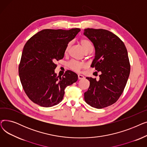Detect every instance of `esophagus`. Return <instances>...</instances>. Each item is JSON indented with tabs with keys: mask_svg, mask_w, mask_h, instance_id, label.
<instances>
[{
	"mask_svg": "<svg viewBox=\"0 0 147 147\" xmlns=\"http://www.w3.org/2000/svg\"><path fill=\"white\" fill-rule=\"evenodd\" d=\"M78 79L79 80H81V79H84V77L83 76V75H81V74H78Z\"/></svg>",
	"mask_w": 147,
	"mask_h": 147,
	"instance_id": "1",
	"label": "esophagus"
}]
</instances>
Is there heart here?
Returning <instances> with one entry per match:
<instances>
[{
  "label": "heart",
  "mask_w": 147,
  "mask_h": 147,
  "mask_svg": "<svg viewBox=\"0 0 147 147\" xmlns=\"http://www.w3.org/2000/svg\"><path fill=\"white\" fill-rule=\"evenodd\" d=\"M80 42L84 52L89 49L92 48V45L90 41L88 39H86V38H83V39H81ZM70 46H71V43H69L66 48L65 52L68 51L69 48L70 47ZM68 65L69 68L71 69L72 70L74 71H79L81 69L84 67V63H81V62L75 61V60H71V61H69L68 64Z\"/></svg>",
  "instance_id": "b5f03b06"
}]
</instances>
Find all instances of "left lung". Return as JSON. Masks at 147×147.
Masks as SVG:
<instances>
[{
  "instance_id": "obj_1",
  "label": "left lung",
  "mask_w": 147,
  "mask_h": 147,
  "mask_svg": "<svg viewBox=\"0 0 147 147\" xmlns=\"http://www.w3.org/2000/svg\"><path fill=\"white\" fill-rule=\"evenodd\" d=\"M83 34L95 50L90 67L101 73L99 80L86 78L90 86L84 94V101L92 107L103 109L116 102L126 86L130 70L127 51L120 38L110 31L86 28Z\"/></svg>"
}]
</instances>
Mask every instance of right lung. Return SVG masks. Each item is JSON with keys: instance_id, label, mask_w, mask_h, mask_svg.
Masks as SVG:
<instances>
[{"instance_id": "1", "label": "right lung", "mask_w": 147, "mask_h": 147, "mask_svg": "<svg viewBox=\"0 0 147 147\" xmlns=\"http://www.w3.org/2000/svg\"><path fill=\"white\" fill-rule=\"evenodd\" d=\"M80 31L78 28L45 29L24 45L19 76L26 95L34 103L43 107L57 105L63 99L65 88L78 80V74L70 70L57 76L55 62L64 58L68 43Z\"/></svg>"}]
</instances>
